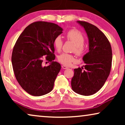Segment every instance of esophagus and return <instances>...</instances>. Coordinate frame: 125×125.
Wrapping results in <instances>:
<instances>
[{
  "label": "esophagus",
  "instance_id": "34e87169",
  "mask_svg": "<svg viewBox=\"0 0 125 125\" xmlns=\"http://www.w3.org/2000/svg\"><path fill=\"white\" fill-rule=\"evenodd\" d=\"M61 67H62V69H68V68L67 66L64 65H62L61 66Z\"/></svg>",
  "mask_w": 125,
  "mask_h": 125
}]
</instances>
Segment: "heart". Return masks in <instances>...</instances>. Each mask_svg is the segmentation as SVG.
Masks as SVG:
<instances>
[{
    "mask_svg": "<svg viewBox=\"0 0 125 125\" xmlns=\"http://www.w3.org/2000/svg\"><path fill=\"white\" fill-rule=\"evenodd\" d=\"M66 38L68 40L71 41L74 44V48L73 51L78 56H81L85 51V47L83 44L85 42V37L81 32L79 31L73 29L66 32ZM54 48L57 52L61 50L63 45V41L60 36H57L54 39L53 42ZM58 60L61 64L69 65L72 62L75 61L74 56L72 54L63 53L58 57Z\"/></svg>",
    "mask_w": 125,
    "mask_h": 125,
    "instance_id": "1",
    "label": "heart"
}]
</instances>
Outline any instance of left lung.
Wrapping results in <instances>:
<instances>
[{"label": "left lung", "instance_id": "obj_1", "mask_svg": "<svg viewBox=\"0 0 125 125\" xmlns=\"http://www.w3.org/2000/svg\"><path fill=\"white\" fill-rule=\"evenodd\" d=\"M84 28L89 39V51L83 57V67L74 69L72 78V90L83 95L97 93L110 74L112 50L110 42L97 27L86 21H77Z\"/></svg>", "mask_w": 125, "mask_h": 125}]
</instances>
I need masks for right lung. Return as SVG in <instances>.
<instances>
[{
    "instance_id": "obj_1",
    "label": "right lung",
    "mask_w": 125,
    "mask_h": 125,
    "mask_svg": "<svg viewBox=\"0 0 125 125\" xmlns=\"http://www.w3.org/2000/svg\"><path fill=\"white\" fill-rule=\"evenodd\" d=\"M62 31L54 23L34 22L24 29L13 47L11 60L15 76L21 88L31 95L41 96L53 89L61 69V65L53 61V42ZM44 59L51 64L44 67Z\"/></svg>"
}]
</instances>
